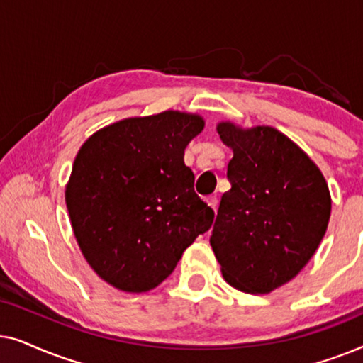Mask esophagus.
<instances>
[{"instance_id":"1","label":"esophagus","mask_w":363,"mask_h":363,"mask_svg":"<svg viewBox=\"0 0 363 363\" xmlns=\"http://www.w3.org/2000/svg\"><path fill=\"white\" fill-rule=\"evenodd\" d=\"M206 203L213 208V210L216 211V208H218V198L216 196H208L206 198Z\"/></svg>"}]
</instances>
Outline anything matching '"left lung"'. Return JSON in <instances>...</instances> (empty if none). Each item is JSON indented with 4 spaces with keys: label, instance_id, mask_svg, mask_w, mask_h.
<instances>
[{
    "label": "left lung",
    "instance_id": "left-lung-1",
    "mask_svg": "<svg viewBox=\"0 0 363 363\" xmlns=\"http://www.w3.org/2000/svg\"><path fill=\"white\" fill-rule=\"evenodd\" d=\"M233 150L210 245L228 284L267 294L299 274L325 235L330 193L319 167L276 128L216 127Z\"/></svg>",
    "mask_w": 363,
    "mask_h": 363
}]
</instances>
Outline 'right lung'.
<instances>
[{
	"mask_svg": "<svg viewBox=\"0 0 363 363\" xmlns=\"http://www.w3.org/2000/svg\"><path fill=\"white\" fill-rule=\"evenodd\" d=\"M205 127L196 113L123 118L84 142L66 186L77 245L97 276L125 292L167 279L215 211L193 190L183 155Z\"/></svg>",
	"mask_w": 363,
	"mask_h": 363,
	"instance_id": "1",
	"label": "right lung"
}]
</instances>
